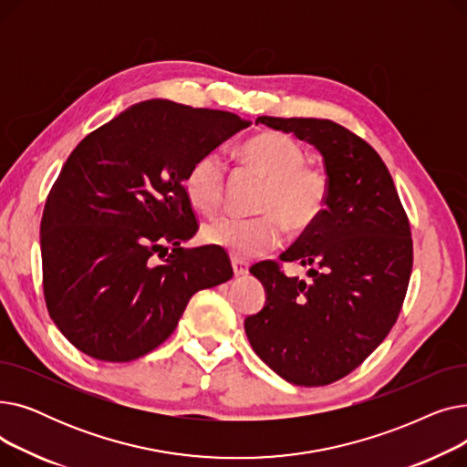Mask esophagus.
<instances>
[{"label": "esophagus", "instance_id": "esophagus-1", "mask_svg": "<svg viewBox=\"0 0 467 467\" xmlns=\"http://www.w3.org/2000/svg\"><path fill=\"white\" fill-rule=\"evenodd\" d=\"M233 271H234V276L248 275V273H250V263L244 261V259L234 257V259H233Z\"/></svg>", "mask_w": 467, "mask_h": 467}]
</instances>
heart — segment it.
<instances>
[{
  "label": "heart",
  "mask_w": 467,
  "mask_h": 467,
  "mask_svg": "<svg viewBox=\"0 0 467 467\" xmlns=\"http://www.w3.org/2000/svg\"><path fill=\"white\" fill-rule=\"evenodd\" d=\"M242 155L266 185L261 191L255 217L221 215L202 227L210 246L236 257H255L275 250L284 229L291 234L310 231L327 210L331 182L320 166L306 164L305 147L287 134L265 132L242 145ZM227 162L217 151L196 159L183 178V191L192 208L215 213L225 199Z\"/></svg>",
  "instance_id": "1"
}]
</instances>
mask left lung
Returning <instances> with one entry per match:
<instances>
[{
  "label": "left lung",
  "instance_id": "1",
  "mask_svg": "<svg viewBox=\"0 0 467 467\" xmlns=\"http://www.w3.org/2000/svg\"><path fill=\"white\" fill-rule=\"evenodd\" d=\"M255 122L312 143L331 194L322 219L280 261L250 268L266 303L244 327L255 354L282 379L326 386L359 367L398 320L412 271L409 217L386 164L352 130L312 117L263 115ZM285 260L312 265L311 278L285 277Z\"/></svg>",
  "mask_w": 467,
  "mask_h": 467
}]
</instances>
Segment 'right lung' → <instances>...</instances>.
I'll return each instance as SVG.
<instances>
[{
	"instance_id": "right-lung-1",
	"label": "right lung",
	"mask_w": 467,
	"mask_h": 467,
	"mask_svg": "<svg viewBox=\"0 0 467 467\" xmlns=\"http://www.w3.org/2000/svg\"><path fill=\"white\" fill-rule=\"evenodd\" d=\"M250 120L147 100L85 136L41 217L48 316L78 350L132 361L174 333L196 291L233 278L225 252L182 248L199 231L189 166Z\"/></svg>"
}]
</instances>
